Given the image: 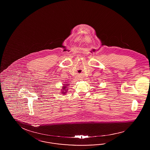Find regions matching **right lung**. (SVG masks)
Instances as JSON below:
<instances>
[{"mask_svg": "<svg viewBox=\"0 0 150 150\" xmlns=\"http://www.w3.org/2000/svg\"><path fill=\"white\" fill-rule=\"evenodd\" d=\"M69 86V84H64V86H62V89H62V91H61V93L62 94H66V93H67V89H67V86Z\"/></svg>", "mask_w": 150, "mask_h": 150, "instance_id": "obj_1", "label": "right lung"}]
</instances>
